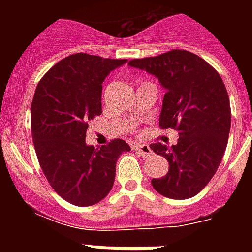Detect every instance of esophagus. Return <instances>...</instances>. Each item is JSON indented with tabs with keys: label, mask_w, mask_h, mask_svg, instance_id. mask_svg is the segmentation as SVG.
I'll use <instances>...</instances> for the list:
<instances>
[{
	"label": "esophagus",
	"mask_w": 252,
	"mask_h": 252,
	"mask_svg": "<svg viewBox=\"0 0 252 252\" xmlns=\"http://www.w3.org/2000/svg\"><path fill=\"white\" fill-rule=\"evenodd\" d=\"M133 149L144 158H148L150 157V156H153V152L150 149V146L146 145V144H137V145L133 146Z\"/></svg>",
	"instance_id": "1"
}]
</instances>
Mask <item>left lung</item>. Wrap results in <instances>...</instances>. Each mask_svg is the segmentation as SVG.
Returning a JSON list of instances; mask_svg holds the SVG:
<instances>
[{
	"label": "left lung",
	"mask_w": 252,
	"mask_h": 252,
	"mask_svg": "<svg viewBox=\"0 0 252 252\" xmlns=\"http://www.w3.org/2000/svg\"><path fill=\"white\" fill-rule=\"evenodd\" d=\"M129 65L154 74L165 87L159 126L179 133L176 145H150L168 162L167 174L152 179V186L168 199L193 197L211 182L227 145L231 110L222 78L186 49L133 59Z\"/></svg>",
	"instance_id": "8db88e82"
}]
</instances>
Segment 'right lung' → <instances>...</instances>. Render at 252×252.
Returning a JSON list of instances; mask_svg holds the SVG:
<instances>
[{
	"mask_svg": "<svg viewBox=\"0 0 252 252\" xmlns=\"http://www.w3.org/2000/svg\"><path fill=\"white\" fill-rule=\"evenodd\" d=\"M126 60L74 53L39 81L31 103V133L37 161L56 193L77 207H90L114 186L116 161L130 148L111 140L86 145L89 122L102 114V84Z\"/></svg>",
	"mask_w": 252,
	"mask_h": 252,
	"instance_id": "right-lung-1",
	"label": "right lung"
}]
</instances>
